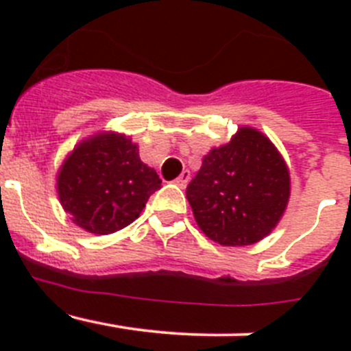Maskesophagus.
Instances as JSON below:
<instances>
[{"instance_id":"1","label":"esophagus","mask_w":351,"mask_h":351,"mask_svg":"<svg viewBox=\"0 0 351 351\" xmlns=\"http://www.w3.org/2000/svg\"><path fill=\"white\" fill-rule=\"evenodd\" d=\"M188 181H190V172H188V170H184V172H182L178 179H176V184H178L179 188H186Z\"/></svg>"}]
</instances>
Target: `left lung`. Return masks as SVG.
Instances as JSON below:
<instances>
[{"instance_id":"obj_1","label":"left lung","mask_w":351,"mask_h":351,"mask_svg":"<svg viewBox=\"0 0 351 351\" xmlns=\"http://www.w3.org/2000/svg\"><path fill=\"white\" fill-rule=\"evenodd\" d=\"M204 234L223 246H250L271 234L287 209L290 176L265 135L241 128L213 149L186 188Z\"/></svg>"}]
</instances>
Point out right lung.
Instances as JSON below:
<instances>
[{"mask_svg":"<svg viewBox=\"0 0 351 351\" xmlns=\"http://www.w3.org/2000/svg\"><path fill=\"white\" fill-rule=\"evenodd\" d=\"M161 179L138 158L137 145L119 133L80 142L58 176L61 206L73 223L107 235L138 218Z\"/></svg>","mask_w":351,"mask_h":351,"instance_id":"1","label":"right lung"}]
</instances>
